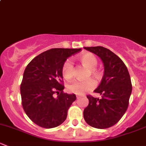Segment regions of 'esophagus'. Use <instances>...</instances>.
<instances>
[{
  "label": "esophagus",
  "mask_w": 146,
  "mask_h": 146,
  "mask_svg": "<svg viewBox=\"0 0 146 146\" xmlns=\"http://www.w3.org/2000/svg\"><path fill=\"white\" fill-rule=\"evenodd\" d=\"M80 97H81V96H80V95H76V98H77V99H79V98H80Z\"/></svg>",
  "instance_id": "esophagus-1"
}]
</instances>
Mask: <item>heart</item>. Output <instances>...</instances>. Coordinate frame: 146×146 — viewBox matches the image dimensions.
<instances>
[{"label":"heart","instance_id":"heart-1","mask_svg":"<svg viewBox=\"0 0 146 146\" xmlns=\"http://www.w3.org/2000/svg\"><path fill=\"white\" fill-rule=\"evenodd\" d=\"M79 61L84 67L88 68V76L91 75L95 80H101L102 73L100 69L97 68L98 64L97 57L92 53H85L80 56L78 58ZM73 66L69 60H66L61 68L62 76L66 80H70L73 76ZM95 87V82L91 79L85 81H74L68 85V90L72 93L77 95H83L85 92L91 90Z\"/></svg>","mask_w":146,"mask_h":146}]
</instances>
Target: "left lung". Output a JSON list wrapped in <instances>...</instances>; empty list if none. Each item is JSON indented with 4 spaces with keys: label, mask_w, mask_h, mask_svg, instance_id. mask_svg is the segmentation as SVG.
<instances>
[{
    "label": "left lung",
    "mask_w": 146,
    "mask_h": 146,
    "mask_svg": "<svg viewBox=\"0 0 146 146\" xmlns=\"http://www.w3.org/2000/svg\"><path fill=\"white\" fill-rule=\"evenodd\" d=\"M101 58L104 76L94 92L102 98L87 95L89 104L83 111L88 124L97 129H107L117 123L126 112L132 91L130 75L126 65L114 53L103 46L84 47Z\"/></svg>",
    "instance_id": "1"
}]
</instances>
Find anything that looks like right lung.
I'll return each instance as SVG.
<instances>
[{
    "instance_id": "right-lung-1",
    "label": "right lung",
    "mask_w": 146,
    "mask_h": 146,
    "mask_svg": "<svg viewBox=\"0 0 146 146\" xmlns=\"http://www.w3.org/2000/svg\"><path fill=\"white\" fill-rule=\"evenodd\" d=\"M80 51L51 48L36 56L26 67L20 85L22 104L28 117L38 126L51 129L66 120L76 96L64 92L61 68L69 56Z\"/></svg>"
}]
</instances>
